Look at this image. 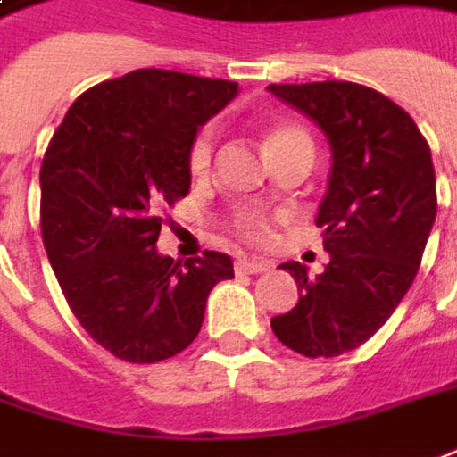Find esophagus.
Listing matches in <instances>:
<instances>
[{
  "label": "esophagus",
  "instance_id": "esophagus-1",
  "mask_svg": "<svg viewBox=\"0 0 457 457\" xmlns=\"http://www.w3.org/2000/svg\"><path fill=\"white\" fill-rule=\"evenodd\" d=\"M234 269L236 273H263V270L270 269V263L263 259H238Z\"/></svg>",
  "mask_w": 457,
  "mask_h": 457
}]
</instances>
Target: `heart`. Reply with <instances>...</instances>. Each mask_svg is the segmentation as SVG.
<instances>
[{
  "label": "heart",
  "instance_id": "heart-1",
  "mask_svg": "<svg viewBox=\"0 0 457 457\" xmlns=\"http://www.w3.org/2000/svg\"><path fill=\"white\" fill-rule=\"evenodd\" d=\"M298 146H311L313 149L306 131L294 127V124H276L266 134V149H269L273 162L278 156H283L286 151L298 149ZM211 162H213V129L204 127L188 146V171L194 176H206L211 169ZM231 226H234L236 234L256 241V238L266 234L269 221H266V216H261L256 211H236Z\"/></svg>",
  "mask_w": 457,
  "mask_h": 457
}]
</instances>
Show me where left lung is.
<instances>
[{
  "label": "left lung",
  "mask_w": 457,
  "mask_h": 457,
  "mask_svg": "<svg viewBox=\"0 0 457 457\" xmlns=\"http://www.w3.org/2000/svg\"><path fill=\"white\" fill-rule=\"evenodd\" d=\"M269 91L313 119L333 154L316 216L330 261L316 278L298 261L281 263L301 295L270 328L295 353L333 358L366 343L413 283L438 211L430 146L398 104L363 84Z\"/></svg>",
  "instance_id": "1"
}]
</instances>
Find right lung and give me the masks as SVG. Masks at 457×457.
Masks as SVG:
<instances>
[{
    "label": "right lung",
    "mask_w": 457,
    "mask_h": 457,
    "mask_svg": "<svg viewBox=\"0 0 457 457\" xmlns=\"http://www.w3.org/2000/svg\"><path fill=\"white\" fill-rule=\"evenodd\" d=\"M238 94L236 81L137 69L84 91L44 154L42 238L71 313L129 363L181 353L206 298L234 278L226 253L156 251L162 209L191 187L188 146Z\"/></svg>",
    "instance_id": "right-lung-1"
}]
</instances>
